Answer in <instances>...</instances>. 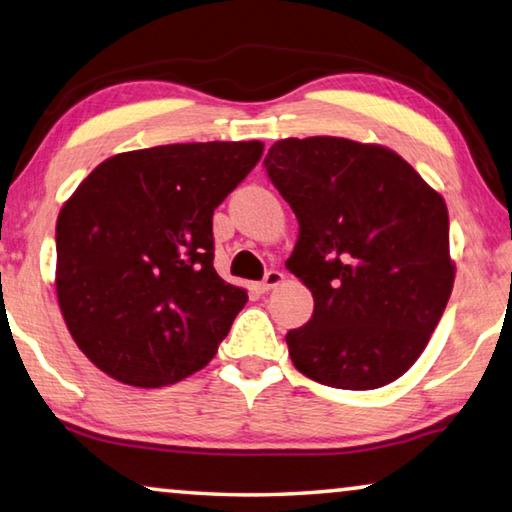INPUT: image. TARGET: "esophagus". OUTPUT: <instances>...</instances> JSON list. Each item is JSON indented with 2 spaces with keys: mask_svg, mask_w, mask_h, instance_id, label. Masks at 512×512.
I'll use <instances>...</instances> for the list:
<instances>
[{
  "mask_svg": "<svg viewBox=\"0 0 512 512\" xmlns=\"http://www.w3.org/2000/svg\"><path fill=\"white\" fill-rule=\"evenodd\" d=\"M285 278L287 275L282 273V271H269L264 275V280L259 282V291H262V294H266V291H271V289H275L278 285H282V282H285Z\"/></svg>",
  "mask_w": 512,
  "mask_h": 512,
  "instance_id": "34e87169",
  "label": "esophagus"
}]
</instances>
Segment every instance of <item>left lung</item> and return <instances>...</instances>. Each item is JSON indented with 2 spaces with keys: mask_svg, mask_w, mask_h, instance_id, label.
Here are the masks:
<instances>
[{
  "mask_svg": "<svg viewBox=\"0 0 512 512\" xmlns=\"http://www.w3.org/2000/svg\"><path fill=\"white\" fill-rule=\"evenodd\" d=\"M264 166L300 225L287 269L314 298L312 319L287 332L291 362L339 389L394 383L456 280L440 191L385 145L339 136L275 141Z\"/></svg>",
  "mask_w": 512,
  "mask_h": 512,
  "instance_id": "1",
  "label": "left lung"
}]
</instances>
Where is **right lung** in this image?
<instances>
[{"instance_id":"add662e5","label":"right lung","mask_w":512,"mask_h":512,"mask_svg":"<svg viewBox=\"0 0 512 512\" xmlns=\"http://www.w3.org/2000/svg\"><path fill=\"white\" fill-rule=\"evenodd\" d=\"M262 141L173 143L104 159L56 218V298L113 380L166 387L207 367L246 305L214 269V209Z\"/></svg>"}]
</instances>
